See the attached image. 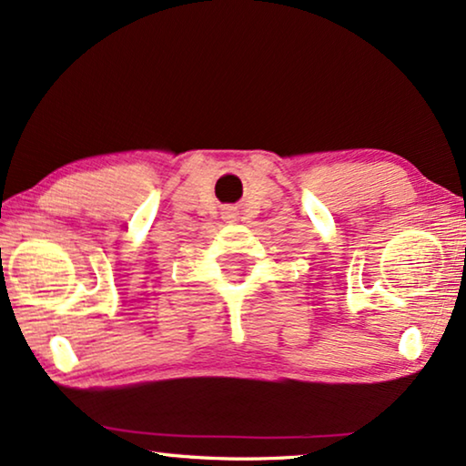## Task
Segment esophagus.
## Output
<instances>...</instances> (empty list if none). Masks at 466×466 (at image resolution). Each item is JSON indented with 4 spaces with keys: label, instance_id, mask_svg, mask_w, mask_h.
I'll return each mask as SVG.
<instances>
[{
    "label": "esophagus",
    "instance_id": "obj_1",
    "mask_svg": "<svg viewBox=\"0 0 466 466\" xmlns=\"http://www.w3.org/2000/svg\"><path fill=\"white\" fill-rule=\"evenodd\" d=\"M222 218H227V220L238 218V208H225V209H222Z\"/></svg>",
    "mask_w": 466,
    "mask_h": 466
}]
</instances>
